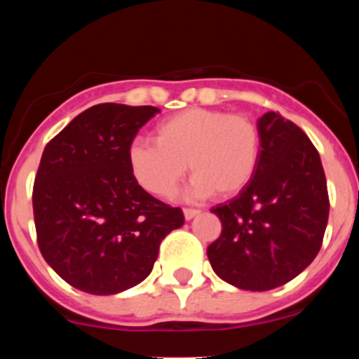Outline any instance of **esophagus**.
Returning a JSON list of instances; mask_svg holds the SVG:
<instances>
[{"label":"esophagus","instance_id":"34e87169","mask_svg":"<svg viewBox=\"0 0 359 359\" xmlns=\"http://www.w3.org/2000/svg\"><path fill=\"white\" fill-rule=\"evenodd\" d=\"M196 215H200V212H198V210L184 208V219H186V220H193Z\"/></svg>","mask_w":359,"mask_h":359}]
</instances>
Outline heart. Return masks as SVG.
I'll return each instance as SVG.
<instances>
[{"mask_svg":"<svg viewBox=\"0 0 359 359\" xmlns=\"http://www.w3.org/2000/svg\"><path fill=\"white\" fill-rule=\"evenodd\" d=\"M260 153L259 126L248 116L193 107L158 123L154 144H130L126 158L137 184L154 196L175 193L187 163L194 198L229 200L250 186Z\"/></svg>","mask_w":359,"mask_h":359,"instance_id":"b5f03b06","label":"heart"}]
</instances>
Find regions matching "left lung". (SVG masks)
Here are the masks:
<instances>
[{
	"mask_svg": "<svg viewBox=\"0 0 359 359\" xmlns=\"http://www.w3.org/2000/svg\"><path fill=\"white\" fill-rule=\"evenodd\" d=\"M262 140L250 186L212 212L222 222L206 248L212 269L233 287L266 292L314 260L328 222L327 179L309 137L276 112L257 119Z\"/></svg>",
	"mask_w": 359,
	"mask_h": 359,
	"instance_id": "obj_1",
	"label": "left lung"
}]
</instances>
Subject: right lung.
<instances>
[{
	"mask_svg": "<svg viewBox=\"0 0 359 359\" xmlns=\"http://www.w3.org/2000/svg\"><path fill=\"white\" fill-rule=\"evenodd\" d=\"M153 106L99 104L48 142L32 191L36 234L48 266L78 290L114 295L142 283L159 243L184 224L180 208L151 196L128 168Z\"/></svg>",
	"mask_w": 359,
	"mask_h": 359,
	"instance_id": "obj_1",
	"label": "right lung"
}]
</instances>
